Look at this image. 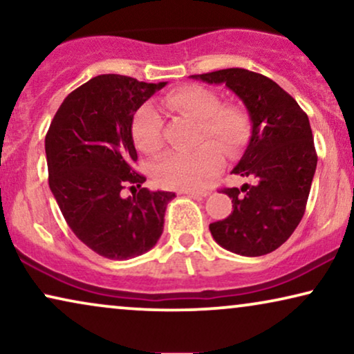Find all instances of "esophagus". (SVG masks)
Instances as JSON below:
<instances>
[{
	"label": "esophagus",
	"instance_id": "1",
	"mask_svg": "<svg viewBox=\"0 0 354 354\" xmlns=\"http://www.w3.org/2000/svg\"><path fill=\"white\" fill-rule=\"evenodd\" d=\"M211 192H212L211 188H205V190H187L183 193H185L187 196H192V198H206L211 195Z\"/></svg>",
	"mask_w": 354,
	"mask_h": 354
}]
</instances>
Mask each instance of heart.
Returning a JSON list of instances; mask_svg holds the SVG:
<instances>
[{"label": "heart", "mask_w": 354, "mask_h": 354, "mask_svg": "<svg viewBox=\"0 0 354 354\" xmlns=\"http://www.w3.org/2000/svg\"><path fill=\"white\" fill-rule=\"evenodd\" d=\"M162 104L178 115L198 120L196 145L190 153H167L153 167L158 185L176 190H196L205 187L222 167V156H235L248 142L251 119L240 106L222 103L221 96L200 85H185L162 98ZM162 119L158 111L145 104L133 114L130 132L140 151L158 153L162 147ZM211 141V144H206Z\"/></svg>", "instance_id": "obj_1"}]
</instances>
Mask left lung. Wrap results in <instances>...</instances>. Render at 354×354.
<instances>
[{
    "mask_svg": "<svg viewBox=\"0 0 354 354\" xmlns=\"http://www.w3.org/2000/svg\"><path fill=\"white\" fill-rule=\"evenodd\" d=\"M192 79L224 84L243 101L251 119L250 143L232 174L253 183L222 190L234 211L209 224L212 239L235 254L272 253L301 221L316 172L308 115L274 80L256 72L234 67Z\"/></svg>",
    "mask_w": 354,
    "mask_h": 354,
    "instance_id": "obj_1",
    "label": "left lung"
}]
</instances>
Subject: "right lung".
<instances>
[{
    "mask_svg": "<svg viewBox=\"0 0 354 354\" xmlns=\"http://www.w3.org/2000/svg\"><path fill=\"white\" fill-rule=\"evenodd\" d=\"M166 84L95 77L66 96L46 133L48 182L57 206L77 239L108 259L125 261L151 250L176 196L143 188L147 178L132 167L133 114ZM125 186L136 190L133 197L122 196Z\"/></svg>",
    "mask_w": 354,
    "mask_h": 354,
    "instance_id": "right-lung-1",
    "label": "right lung"
}]
</instances>
